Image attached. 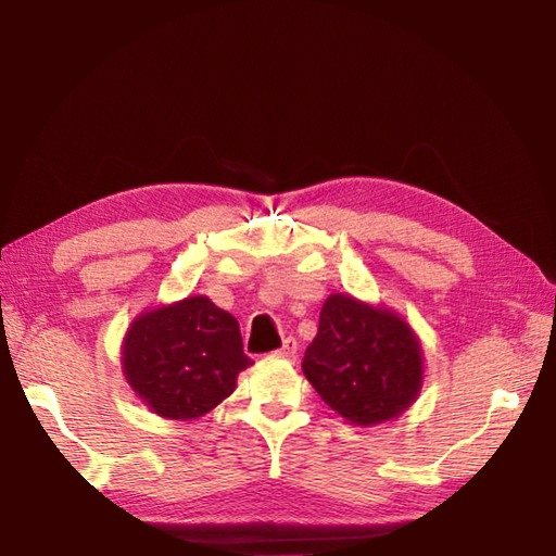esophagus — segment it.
Masks as SVG:
<instances>
[{
  "label": "esophagus",
  "mask_w": 556,
  "mask_h": 556,
  "mask_svg": "<svg viewBox=\"0 0 556 556\" xmlns=\"http://www.w3.org/2000/svg\"><path fill=\"white\" fill-rule=\"evenodd\" d=\"M296 350H299L296 341L292 339V336H288V339L282 341L280 350H276V355H278V357H282V359H294V357H296Z\"/></svg>",
  "instance_id": "obj_1"
}]
</instances>
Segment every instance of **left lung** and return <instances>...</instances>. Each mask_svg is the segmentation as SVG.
Returning <instances> with one entry per match:
<instances>
[{
	"instance_id": "obj_1",
	"label": "left lung",
	"mask_w": 556,
	"mask_h": 556,
	"mask_svg": "<svg viewBox=\"0 0 556 556\" xmlns=\"http://www.w3.org/2000/svg\"><path fill=\"white\" fill-rule=\"evenodd\" d=\"M301 368L331 410L366 429L396 419L417 401L425 350L401 313L333 292Z\"/></svg>"
}]
</instances>
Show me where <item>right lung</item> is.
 Returning a JSON list of instances; mask_svg holds the SVG:
<instances>
[{
  "label": "right lung",
  "mask_w": 556,
  "mask_h": 556,
  "mask_svg": "<svg viewBox=\"0 0 556 556\" xmlns=\"http://www.w3.org/2000/svg\"><path fill=\"white\" fill-rule=\"evenodd\" d=\"M250 364L237 317L206 294L141 311L121 345V368L134 396L150 413L178 422L220 406Z\"/></svg>",
  "instance_id": "add662e5"
}]
</instances>
